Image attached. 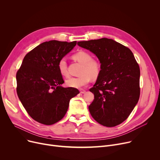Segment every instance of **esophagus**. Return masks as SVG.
<instances>
[{
  "mask_svg": "<svg viewBox=\"0 0 160 160\" xmlns=\"http://www.w3.org/2000/svg\"><path fill=\"white\" fill-rule=\"evenodd\" d=\"M80 93L83 94V93H86V91L85 89H80Z\"/></svg>",
  "mask_w": 160,
  "mask_h": 160,
  "instance_id": "34e87169",
  "label": "esophagus"
}]
</instances>
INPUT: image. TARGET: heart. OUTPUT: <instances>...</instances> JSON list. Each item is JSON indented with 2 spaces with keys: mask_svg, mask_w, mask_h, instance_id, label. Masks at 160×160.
<instances>
[{
  "mask_svg": "<svg viewBox=\"0 0 160 160\" xmlns=\"http://www.w3.org/2000/svg\"><path fill=\"white\" fill-rule=\"evenodd\" d=\"M72 58L74 60L82 65L80 72V77H71L67 79L65 84L67 87L73 88H80L86 86L90 82L91 78H95L99 75L101 71V63L97 59L92 58L89 52L80 50L74 53ZM58 69L63 77L68 75L67 65L65 58H61L58 63Z\"/></svg>",
  "mask_w": 160,
  "mask_h": 160,
  "instance_id": "1",
  "label": "heart"
}]
</instances>
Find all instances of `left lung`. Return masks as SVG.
<instances>
[{
    "label": "left lung",
    "mask_w": 160,
    "mask_h": 160,
    "mask_svg": "<svg viewBox=\"0 0 160 160\" xmlns=\"http://www.w3.org/2000/svg\"><path fill=\"white\" fill-rule=\"evenodd\" d=\"M77 44L94 53L101 63L95 84L89 89L95 97L89 106L91 116L104 127L121 124L129 117L140 96V69L132 52L108 38Z\"/></svg>",
    "instance_id": "left-lung-1"
}]
</instances>
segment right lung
<instances>
[{"instance_id":"add662e5","label":"right lung","mask_w":160,"mask_h":160,"mask_svg":"<svg viewBox=\"0 0 160 160\" xmlns=\"http://www.w3.org/2000/svg\"><path fill=\"white\" fill-rule=\"evenodd\" d=\"M77 45L52 40L32 49L24 56L16 74L17 93L28 115L36 121L51 125L60 121L71 98L79 91L60 86L64 83L58 63Z\"/></svg>"}]
</instances>
